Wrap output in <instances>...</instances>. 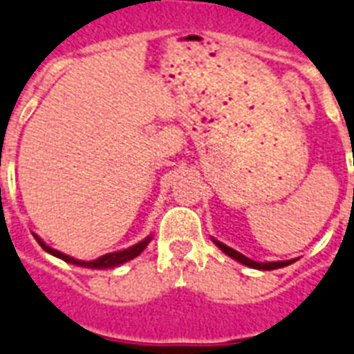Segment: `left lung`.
<instances>
[{"instance_id": "8db88e82", "label": "left lung", "mask_w": 354, "mask_h": 354, "mask_svg": "<svg viewBox=\"0 0 354 354\" xmlns=\"http://www.w3.org/2000/svg\"><path fill=\"white\" fill-rule=\"evenodd\" d=\"M216 245L223 251L225 254H229L231 259L238 260V262H242V264L249 266V268H254V270H277V268H284V266L292 264V260H282V262H254V260L248 259V257H243L242 253H238V251H234V249L227 248L225 243L218 242V240H214Z\"/></svg>"}]
</instances>
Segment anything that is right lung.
<instances>
[{
    "instance_id": "1",
    "label": "right lung",
    "mask_w": 354,
    "mask_h": 354,
    "mask_svg": "<svg viewBox=\"0 0 354 354\" xmlns=\"http://www.w3.org/2000/svg\"><path fill=\"white\" fill-rule=\"evenodd\" d=\"M35 238H37V242L42 245V249H46V251L53 254V257H59V259H62L64 262H70V264L83 266V268H95V270H101V268H114V266L123 264V262H127V260H133L134 257H138V254L146 249V245L149 243V240H151V236H149L146 238V240H142V242L136 243V245H133V248L123 249V251H118V253L103 254V257H100V259L90 260V262H83V260H75L72 259V257H68V254L60 253V251H57V249L49 248V245H46V243H44L38 236Z\"/></svg>"
}]
</instances>
